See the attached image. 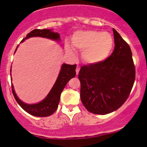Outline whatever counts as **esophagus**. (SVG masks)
Wrapping results in <instances>:
<instances>
[{
	"label": "esophagus",
	"mask_w": 147,
	"mask_h": 147,
	"mask_svg": "<svg viewBox=\"0 0 147 147\" xmlns=\"http://www.w3.org/2000/svg\"><path fill=\"white\" fill-rule=\"evenodd\" d=\"M79 70H80V68H79V66H77V68H76V74H77V75H78L79 72Z\"/></svg>",
	"instance_id": "esophagus-1"
}]
</instances>
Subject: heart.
I'll return each instance as SVG.
<instances>
[{
  "instance_id": "obj_1",
  "label": "heart",
  "mask_w": 147,
  "mask_h": 147,
  "mask_svg": "<svg viewBox=\"0 0 147 147\" xmlns=\"http://www.w3.org/2000/svg\"><path fill=\"white\" fill-rule=\"evenodd\" d=\"M75 50L82 51V57L88 64H97L106 60L110 56L114 45V40L111 34L94 30L77 31L71 39ZM67 52L73 55V50L67 46Z\"/></svg>"
}]
</instances>
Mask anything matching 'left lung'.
<instances>
[{
  "mask_svg": "<svg viewBox=\"0 0 147 147\" xmlns=\"http://www.w3.org/2000/svg\"><path fill=\"white\" fill-rule=\"evenodd\" d=\"M115 49L104 61L82 66L79 72L80 97L89 112L106 115L117 110L130 95L136 69L129 44L115 30Z\"/></svg>",
  "mask_w": 147,
  "mask_h": 147,
  "instance_id": "obj_1",
  "label": "left lung"
}]
</instances>
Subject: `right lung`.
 <instances>
[{
  "mask_svg": "<svg viewBox=\"0 0 147 147\" xmlns=\"http://www.w3.org/2000/svg\"><path fill=\"white\" fill-rule=\"evenodd\" d=\"M31 37H42V38L54 40L57 42L61 41L59 34L55 32L52 31V30L36 29L28 34L27 36L22 40L21 43L24 41L25 39H28ZM18 47V45L15 52L17 50ZM76 67H77L76 64L75 65H69L66 63L62 64L58 77L48 95L43 100L40 102L36 103V104H30L22 102L15 92L14 86L11 84L12 92L15 99L23 110L32 115L36 116V117H48V116L51 115L56 111L58 108L61 94L65 85L70 79L75 77Z\"/></svg>",
  "mask_w": 147,
  "mask_h": 147,
  "instance_id": "1",
  "label": "right lung"
}]
</instances>
